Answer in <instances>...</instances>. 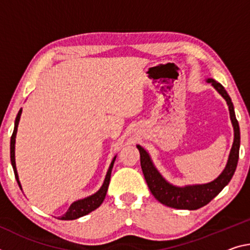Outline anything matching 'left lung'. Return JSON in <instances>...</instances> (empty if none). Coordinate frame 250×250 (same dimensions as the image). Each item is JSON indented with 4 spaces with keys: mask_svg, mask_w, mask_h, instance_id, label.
I'll use <instances>...</instances> for the list:
<instances>
[{
    "mask_svg": "<svg viewBox=\"0 0 250 250\" xmlns=\"http://www.w3.org/2000/svg\"><path fill=\"white\" fill-rule=\"evenodd\" d=\"M207 82L211 83V85L218 91V93L221 94V97L227 102L230 120L233 126V142L228 157L227 165H226L224 171L215 180L208 182V184L190 185L185 186V187L173 186L169 184L161 176V173L158 171L157 168L154 167L149 153L141 146H137L140 152L142 172H144L145 179L150 191L158 201H160L162 205L168 206V207L176 209H188V210H196V209L204 207V206L210 203L213 198L229 184V181L231 180L233 173L236 171L239 158L240 131L238 121H237L235 116L233 104L230 97L228 96L227 91L225 90L219 82L215 81L213 79H207Z\"/></svg>",
    "mask_w": 250,
    "mask_h": 250,
    "instance_id": "left-lung-1",
    "label": "left lung"
}]
</instances>
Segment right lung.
<instances>
[{
    "label": "right lung",
    "mask_w": 250,
    "mask_h": 250,
    "mask_svg": "<svg viewBox=\"0 0 250 250\" xmlns=\"http://www.w3.org/2000/svg\"><path fill=\"white\" fill-rule=\"evenodd\" d=\"M21 113H22V109H20L18 116H17V119H15L13 133H12V137H11L10 151H11V164H12V167H13V170H14L15 179H17L20 188L22 189L21 184H20V180H19L17 166H15V137H17L18 125H19V122H20V118H21ZM114 160H116V157L113 158L112 162H111L110 167L108 169V172H106V175H105V179L104 181V185L101 186V188L99 189L98 191L94 193V195L86 197V198H84V199L77 200V201H74V203L71 204V206L68 209V211H66L62 217H60L61 220L77 219V218H80L82 216L88 215V213H90L91 211H93L94 209L100 207V205L104 203L105 195H106V191H108L109 182H110V178H111V171H112Z\"/></svg>",
    "instance_id": "obj_1"
}]
</instances>
